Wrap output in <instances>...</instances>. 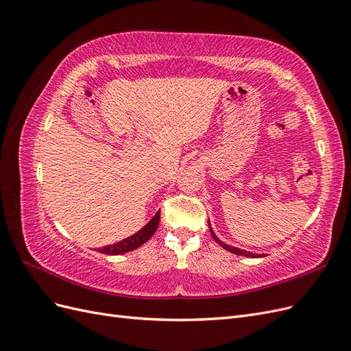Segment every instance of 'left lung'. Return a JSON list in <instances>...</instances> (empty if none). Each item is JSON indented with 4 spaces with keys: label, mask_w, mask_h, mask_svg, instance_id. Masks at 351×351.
<instances>
[{
    "label": "left lung",
    "mask_w": 351,
    "mask_h": 351,
    "mask_svg": "<svg viewBox=\"0 0 351 351\" xmlns=\"http://www.w3.org/2000/svg\"><path fill=\"white\" fill-rule=\"evenodd\" d=\"M208 224H209V230H210V234H212V237H214V240L219 244V246L222 247V249H226V250H228V252H231V253H234V254H240V256H247V258H258L259 254H254V253H250V252H246V250H241V249H239V247H234V246H230V244H227V243H222L218 237H217V234L214 232V230H212V227H210V222L208 221Z\"/></svg>",
    "instance_id": "obj_1"
}]
</instances>
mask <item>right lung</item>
<instances>
[{"mask_svg": "<svg viewBox=\"0 0 351 351\" xmlns=\"http://www.w3.org/2000/svg\"><path fill=\"white\" fill-rule=\"evenodd\" d=\"M159 218H161V217H159V210H158L156 214L154 215V218L149 222H147V224L142 230L137 231L136 234L127 237V239H124L119 243H115V244H111V246H105L99 252L105 253V254H112V256H114V254L127 253V252H132L137 247H141L142 244H145L147 240H149L154 236V232L156 231L158 224H159Z\"/></svg>", "mask_w": 351, "mask_h": 351, "instance_id": "right-lung-1", "label": "right lung"}]
</instances>
